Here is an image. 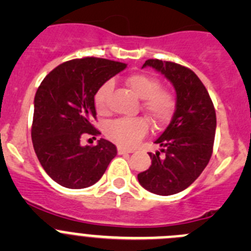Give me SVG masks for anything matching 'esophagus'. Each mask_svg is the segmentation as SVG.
<instances>
[{
  "label": "esophagus",
  "instance_id": "1",
  "mask_svg": "<svg viewBox=\"0 0 251 251\" xmlns=\"http://www.w3.org/2000/svg\"><path fill=\"white\" fill-rule=\"evenodd\" d=\"M127 153H131V151H127V149L118 147V154H127Z\"/></svg>",
  "mask_w": 251,
  "mask_h": 251
}]
</instances>
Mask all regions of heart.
Masks as SVG:
<instances>
[{"instance_id": "b5f03b06", "label": "heart", "mask_w": 251, "mask_h": 251, "mask_svg": "<svg viewBox=\"0 0 251 251\" xmlns=\"http://www.w3.org/2000/svg\"><path fill=\"white\" fill-rule=\"evenodd\" d=\"M126 86L143 100L142 108L155 126H163L170 121L175 111V97L168 90L161 88L158 78L147 74H133L125 80ZM113 88L110 81L104 82L95 95V105L98 113L108 111V97ZM148 121L144 118H121L107 126V137L120 147L130 148L148 132Z\"/></svg>"}]
</instances>
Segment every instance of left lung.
I'll use <instances>...</instances> for the list:
<instances>
[{
    "label": "left lung",
    "mask_w": 251,
    "mask_h": 251,
    "mask_svg": "<svg viewBox=\"0 0 251 251\" xmlns=\"http://www.w3.org/2000/svg\"><path fill=\"white\" fill-rule=\"evenodd\" d=\"M146 67L173 83L176 108L169 126L154 142L161 147L160 151L148 153L151 165L137 178L151 193L173 196L191 186L206 168L214 147L216 113L203 82L191 69L159 59L146 60L142 68Z\"/></svg>",
    "instance_id": "left-lung-1"
}]
</instances>
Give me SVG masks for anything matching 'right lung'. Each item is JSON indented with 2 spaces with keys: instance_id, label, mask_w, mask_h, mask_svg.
<instances>
[{
  "instance_id": "add662e5",
  "label": "right lung",
  "mask_w": 251,
  "mask_h": 251,
  "mask_svg": "<svg viewBox=\"0 0 251 251\" xmlns=\"http://www.w3.org/2000/svg\"><path fill=\"white\" fill-rule=\"evenodd\" d=\"M126 64L87 57L58 65L39 86L34 100L31 140L48 176L65 188L81 189L100 181L116 147L100 138L97 146L80 144L86 135L97 136L95 95Z\"/></svg>"
}]
</instances>
